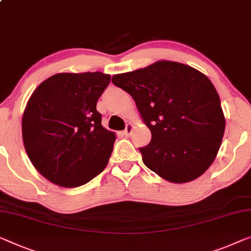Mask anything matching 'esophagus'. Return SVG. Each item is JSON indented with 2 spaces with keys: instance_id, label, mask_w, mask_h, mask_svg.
Returning <instances> with one entry per match:
<instances>
[{
  "instance_id": "esophagus-1",
  "label": "esophagus",
  "mask_w": 251,
  "mask_h": 251,
  "mask_svg": "<svg viewBox=\"0 0 251 251\" xmlns=\"http://www.w3.org/2000/svg\"><path fill=\"white\" fill-rule=\"evenodd\" d=\"M133 129H134V125H133V124H127L126 128H125V130H124V135L127 136V137L130 136V134H132Z\"/></svg>"
}]
</instances>
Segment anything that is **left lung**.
<instances>
[{
	"mask_svg": "<svg viewBox=\"0 0 251 251\" xmlns=\"http://www.w3.org/2000/svg\"><path fill=\"white\" fill-rule=\"evenodd\" d=\"M116 87L128 92L152 140L141 148L149 169L175 184L201 177L218 155L226 129L219 93L194 67L158 61L116 74Z\"/></svg>",
	"mask_w": 251,
	"mask_h": 251,
	"instance_id": "left-lung-1",
	"label": "left lung"
}]
</instances>
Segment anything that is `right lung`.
Segmentation results:
<instances>
[{
	"label": "right lung",
	"mask_w": 251,
	"mask_h": 251,
	"mask_svg": "<svg viewBox=\"0 0 251 251\" xmlns=\"http://www.w3.org/2000/svg\"><path fill=\"white\" fill-rule=\"evenodd\" d=\"M110 78L101 72L58 73L30 96L22 140L33 167L53 184L82 186L108 164L116 134L101 125L97 101Z\"/></svg>",
	"instance_id": "obj_1"
}]
</instances>
